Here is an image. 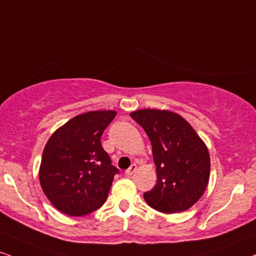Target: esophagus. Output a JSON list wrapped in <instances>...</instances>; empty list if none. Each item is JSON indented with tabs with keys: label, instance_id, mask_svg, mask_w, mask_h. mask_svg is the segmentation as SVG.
<instances>
[{
	"label": "esophagus",
	"instance_id": "34e87169",
	"mask_svg": "<svg viewBox=\"0 0 256 256\" xmlns=\"http://www.w3.org/2000/svg\"><path fill=\"white\" fill-rule=\"evenodd\" d=\"M137 170V166L136 164H132L130 168L128 169V170L125 172V174H126V176H131V175H134V172Z\"/></svg>",
	"mask_w": 256,
	"mask_h": 256
}]
</instances>
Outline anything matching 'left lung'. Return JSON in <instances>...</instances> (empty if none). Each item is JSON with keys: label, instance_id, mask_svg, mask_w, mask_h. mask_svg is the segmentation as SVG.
Returning <instances> with one entry per match:
<instances>
[{"label": "left lung", "instance_id": "8db88e82", "mask_svg": "<svg viewBox=\"0 0 256 256\" xmlns=\"http://www.w3.org/2000/svg\"><path fill=\"white\" fill-rule=\"evenodd\" d=\"M152 142L158 184L144 193L146 204L163 214L192 208L204 194L210 178V154L187 120L166 110L130 113Z\"/></svg>", "mask_w": 256, "mask_h": 256}]
</instances>
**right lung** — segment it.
Masks as SVG:
<instances>
[{
	"mask_svg": "<svg viewBox=\"0 0 256 256\" xmlns=\"http://www.w3.org/2000/svg\"><path fill=\"white\" fill-rule=\"evenodd\" d=\"M116 114L110 110L78 114L48 138L39 181L58 211L81 217L102 206L118 169L101 146V134Z\"/></svg>",
	"mask_w": 256,
	"mask_h": 256,
	"instance_id": "1",
	"label": "right lung"
}]
</instances>
